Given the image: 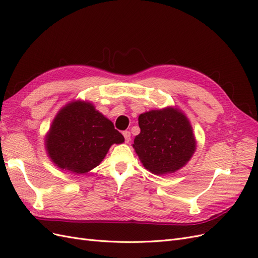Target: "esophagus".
<instances>
[{"mask_svg":"<svg viewBox=\"0 0 258 258\" xmlns=\"http://www.w3.org/2000/svg\"><path fill=\"white\" fill-rule=\"evenodd\" d=\"M122 135H123V138H124V142H126V143H129V142H130V140H131L130 131H128V130L123 131V132H122Z\"/></svg>","mask_w":258,"mask_h":258,"instance_id":"34e87169","label":"esophagus"}]
</instances>
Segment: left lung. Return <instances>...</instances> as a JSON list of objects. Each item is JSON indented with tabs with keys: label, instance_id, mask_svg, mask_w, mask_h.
<instances>
[{
	"label": "left lung",
	"instance_id": "obj_1",
	"mask_svg": "<svg viewBox=\"0 0 258 258\" xmlns=\"http://www.w3.org/2000/svg\"><path fill=\"white\" fill-rule=\"evenodd\" d=\"M139 126L141 132L134 147L143 166L154 174L175 172L196 150L188 119L172 107L141 114Z\"/></svg>",
	"mask_w": 258,
	"mask_h": 258
}]
</instances>
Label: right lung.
<instances>
[{"label": "right lung", "mask_w": 258, "mask_h": 258, "mask_svg": "<svg viewBox=\"0 0 258 258\" xmlns=\"http://www.w3.org/2000/svg\"><path fill=\"white\" fill-rule=\"evenodd\" d=\"M123 140L113 122L92 104L77 101L56 116L46 139V148L59 168L82 174L97 167L112 144L122 143Z\"/></svg>", "instance_id": "right-lung-1"}]
</instances>
